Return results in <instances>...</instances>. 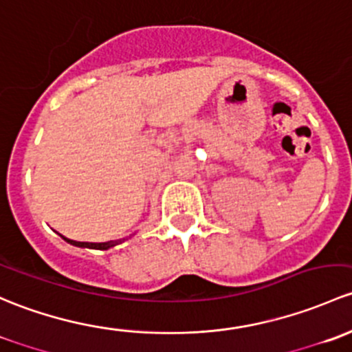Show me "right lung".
<instances>
[{
	"instance_id": "add662e5",
	"label": "right lung",
	"mask_w": 352,
	"mask_h": 352,
	"mask_svg": "<svg viewBox=\"0 0 352 352\" xmlns=\"http://www.w3.org/2000/svg\"><path fill=\"white\" fill-rule=\"evenodd\" d=\"M66 239V237H64ZM69 244L78 245V248H89V249H100V251H107V249L113 248V245L118 244V241H108V242H78V241H71V239H66Z\"/></svg>"
}]
</instances>
